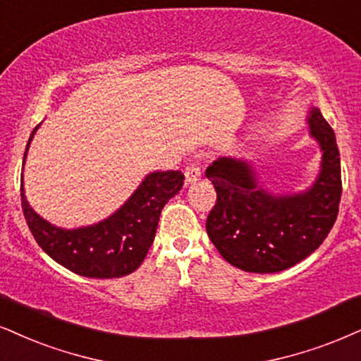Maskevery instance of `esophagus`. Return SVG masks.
<instances>
[{"mask_svg":"<svg viewBox=\"0 0 361 361\" xmlns=\"http://www.w3.org/2000/svg\"><path fill=\"white\" fill-rule=\"evenodd\" d=\"M184 176H185V184H194L201 179V169H199V164L190 162L185 166L184 169Z\"/></svg>","mask_w":361,"mask_h":361,"instance_id":"34e87169","label":"esophagus"}]
</instances>
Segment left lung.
<instances>
[{
    "label": "left lung",
    "mask_w": 361,
    "mask_h": 361,
    "mask_svg": "<svg viewBox=\"0 0 361 361\" xmlns=\"http://www.w3.org/2000/svg\"><path fill=\"white\" fill-rule=\"evenodd\" d=\"M306 123L322 150L319 173L306 190L269 192L259 185L255 166L243 159L219 157L206 169L217 192L206 231L235 268L261 274L291 268L317 251L335 224L341 199L335 132L317 106Z\"/></svg>",
    "instance_id": "1"
}]
</instances>
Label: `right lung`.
<instances>
[{"mask_svg":"<svg viewBox=\"0 0 361 361\" xmlns=\"http://www.w3.org/2000/svg\"><path fill=\"white\" fill-rule=\"evenodd\" d=\"M38 127L31 132L25 159ZM182 184L184 173L180 171L147 173L123 206L106 219L63 229L31 209L21 177V207L38 246L58 264L85 278H122L142 264L154 243L160 212L169 199L182 189Z\"/></svg>","mask_w":361,"mask_h":361,"instance_id":"right-lung-1","label":"right lung"}]
</instances>
